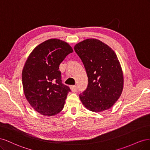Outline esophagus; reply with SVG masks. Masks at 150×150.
<instances>
[{"instance_id":"1","label":"esophagus","mask_w":150,"mask_h":150,"mask_svg":"<svg viewBox=\"0 0 150 150\" xmlns=\"http://www.w3.org/2000/svg\"><path fill=\"white\" fill-rule=\"evenodd\" d=\"M70 88L72 92H76L78 90V88H77L76 86H71Z\"/></svg>"}]
</instances>
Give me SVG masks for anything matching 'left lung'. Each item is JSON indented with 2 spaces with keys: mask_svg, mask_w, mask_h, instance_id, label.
<instances>
[{
  "mask_svg": "<svg viewBox=\"0 0 150 150\" xmlns=\"http://www.w3.org/2000/svg\"><path fill=\"white\" fill-rule=\"evenodd\" d=\"M88 78V85L79 98L88 110L102 112L111 108L123 89V74L114 51L96 39H86L74 47Z\"/></svg>",
  "mask_w": 150,
  "mask_h": 150,
  "instance_id": "1",
  "label": "left lung"
}]
</instances>
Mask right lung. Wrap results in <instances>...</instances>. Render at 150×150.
I'll return each mask as SVG.
<instances>
[{
    "label": "right lung",
    "mask_w": 150,
    "mask_h": 150,
    "mask_svg": "<svg viewBox=\"0 0 150 150\" xmlns=\"http://www.w3.org/2000/svg\"><path fill=\"white\" fill-rule=\"evenodd\" d=\"M73 52L69 44L51 39L40 44L30 54L22 73L27 100L35 111L44 116H53L64 108L71 91L62 83L59 65Z\"/></svg>",
    "instance_id": "obj_1"
}]
</instances>
